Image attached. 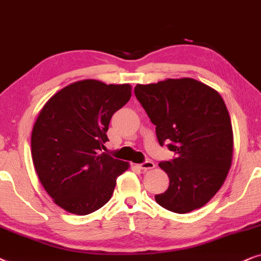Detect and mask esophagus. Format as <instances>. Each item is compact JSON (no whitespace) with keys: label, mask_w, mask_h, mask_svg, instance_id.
I'll return each instance as SVG.
<instances>
[{"label":"esophagus","mask_w":261,"mask_h":261,"mask_svg":"<svg viewBox=\"0 0 261 261\" xmlns=\"http://www.w3.org/2000/svg\"><path fill=\"white\" fill-rule=\"evenodd\" d=\"M137 167L142 171H147V169H152L155 168V163L152 161H145L143 163H140V165H137Z\"/></svg>","instance_id":"esophagus-1"}]
</instances>
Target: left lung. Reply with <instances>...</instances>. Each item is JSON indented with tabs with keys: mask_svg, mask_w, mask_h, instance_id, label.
I'll return each mask as SVG.
<instances>
[{
	"mask_svg": "<svg viewBox=\"0 0 261 261\" xmlns=\"http://www.w3.org/2000/svg\"><path fill=\"white\" fill-rule=\"evenodd\" d=\"M135 95L156 126L160 145L175 154L159 165L169 186L156 194V203L176 214L205 205L231 166L232 128L222 96L193 79L137 85Z\"/></svg>",
	"mask_w": 261,
	"mask_h": 261,
	"instance_id": "left-lung-1",
	"label": "left lung"
}]
</instances>
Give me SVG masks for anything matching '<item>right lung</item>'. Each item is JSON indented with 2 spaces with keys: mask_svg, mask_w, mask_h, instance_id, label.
Here are the masks:
<instances>
[{
  "mask_svg": "<svg viewBox=\"0 0 261 261\" xmlns=\"http://www.w3.org/2000/svg\"><path fill=\"white\" fill-rule=\"evenodd\" d=\"M130 98V85L83 80L64 87L41 109L31 138L34 168L68 213L88 215L105 205L128 168L101 150L111 118Z\"/></svg>",
  "mask_w": 261,
  "mask_h": 261,
  "instance_id": "1",
  "label": "right lung"
}]
</instances>
